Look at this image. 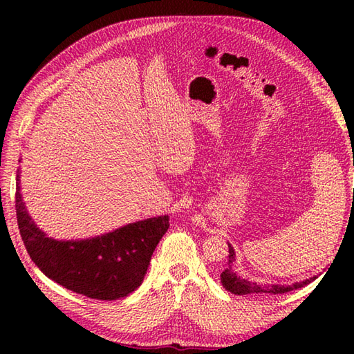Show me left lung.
Listing matches in <instances>:
<instances>
[{
  "label": "left lung",
  "mask_w": 354,
  "mask_h": 354,
  "mask_svg": "<svg viewBox=\"0 0 354 354\" xmlns=\"http://www.w3.org/2000/svg\"><path fill=\"white\" fill-rule=\"evenodd\" d=\"M228 263H227V269L223 270L221 274V281L223 284V288L230 290L231 293H234V295H248V293H255V295H270V293H286L289 290L293 289H299L303 288V286L309 284L310 281H313L315 278H310V280H306L303 283H295L292 286H277V284H268V286H263V284H257V283H251V281H246L243 278H240L234 270H232V261H234V250H232L231 245L228 243Z\"/></svg>",
  "instance_id": "8db88e82"
}]
</instances>
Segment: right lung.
<instances>
[{
	"mask_svg": "<svg viewBox=\"0 0 354 354\" xmlns=\"http://www.w3.org/2000/svg\"><path fill=\"white\" fill-rule=\"evenodd\" d=\"M19 181V178H17ZM19 234L30 259L53 281L94 299H118L138 288L150 257L169 230V216L129 223L102 237L59 242L45 237L15 193Z\"/></svg>",
	"mask_w": 354,
	"mask_h": 354,
	"instance_id": "right-lung-1",
	"label": "right lung"
}]
</instances>
